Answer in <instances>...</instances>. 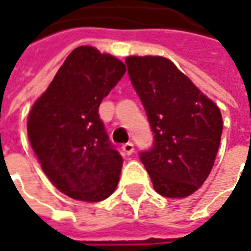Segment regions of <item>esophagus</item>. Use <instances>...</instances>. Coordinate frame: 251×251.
I'll use <instances>...</instances> for the list:
<instances>
[{
    "label": "esophagus",
    "instance_id": "1",
    "mask_svg": "<svg viewBox=\"0 0 251 251\" xmlns=\"http://www.w3.org/2000/svg\"><path fill=\"white\" fill-rule=\"evenodd\" d=\"M122 151H124V153H125V155H132V153L135 152L133 143H130V142H127V143H125V145L122 146Z\"/></svg>",
    "mask_w": 251,
    "mask_h": 251
}]
</instances>
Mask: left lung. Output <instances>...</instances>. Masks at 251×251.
Returning a JSON list of instances; mask_svg holds the SVG:
<instances>
[{"instance_id":"obj_1","label":"left lung","mask_w":251,"mask_h":251,"mask_svg":"<svg viewBox=\"0 0 251 251\" xmlns=\"http://www.w3.org/2000/svg\"><path fill=\"white\" fill-rule=\"evenodd\" d=\"M126 65L155 139L140 160L159 195L186 198L213 168L223 130L220 109L163 56H127Z\"/></svg>"}]
</instances>
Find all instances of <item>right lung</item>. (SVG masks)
<instances>
[{"instance_id":"right-lung-1","label":"right lung","mask_w":251,"mask_h":251,"mask_svg":"<svg viewBox=\"0 0 251 251\" xmlns=\"http://www.w3.org/2000/svg\"><path fill=\"white\" fill-rule=\"evenodd\" d=\"M125 72L118 58L78 47L28 115V139L41 168L72 199L100 201L118 186L124 159L98 111Z\"/></svg>"}]
</instances>
